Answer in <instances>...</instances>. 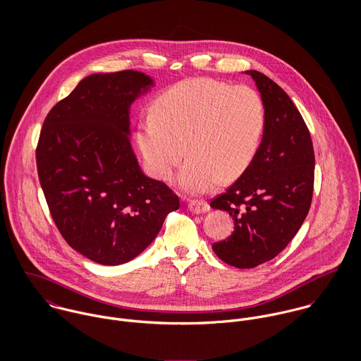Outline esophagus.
<instances>
[{"mask_svg": "<svg viewBox=\"0 0 361 361\" xmlns=\"http://www.w3.org/2000/svg\"><path fill=\"white\" fill-rule=\"evenodd\" d=\"M188 208H189V211L193 212V214H203V212L209 211L208 203L203 202V200H192V202H189Z\"/></svg>", "mask_w": 361, "mask_h": 361, "instance_id": "esophagus-1", "label": "esophagus"}]
</instances>
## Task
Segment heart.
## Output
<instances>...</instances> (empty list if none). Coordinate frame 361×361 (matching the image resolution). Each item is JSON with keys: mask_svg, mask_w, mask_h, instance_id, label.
<instances>
[{"mask_svg": "<svg viewBox=\"0 0 361 361\" xmlns=\"http://www.w3.org/2000/svg\"><path fill=\"white\" fill-rule=\"evenodd\" d=\"M265 130V106L252 87L195 78L166 89L135 133L149 172L192 195L215 189L222 178L235 180L252 165Z\"/></svg>", "mask_w": 361, "mask_h": 361, "instance_id": "b5f03b06", "label": "heart"}]
</instances>
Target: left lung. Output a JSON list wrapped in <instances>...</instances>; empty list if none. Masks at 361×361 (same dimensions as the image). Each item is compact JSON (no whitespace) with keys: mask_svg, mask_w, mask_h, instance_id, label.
<instances>
[{"mask_svg":"<svg viewBox=\"0 0 361 361\" xmlns=\"http://www.w3.org/2000/svg\"><path fill=\"white\" fill-rule=\"evenodd\" d=\"M265 106V130L247 171L209 206L229 212L235 231L212 245L236 268H255L276 257L309 214L314 150L309 129L289 96L268 76L246 71Z\"/></svg>","mask_w":361,"mask_h":361,"instance_id":"1","label":"left lung"}]
</instances>
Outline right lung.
<instances>
[{
	"label": "right lung",
	"mask_w": 361,
	"mask_h": 361,
	"mask_svg": "<svg viewBox=\"0 0 361 361\" xmlns=\"http://www.w3.org/2000/svg\"><path fill=\"white\" fill-rule=\"evenodd\" d=\"M154 82L137 71L94 73L55 104L36 161L52 219L82 256L119 265L158 235L179 197L147 178L130 146L129 108Z\"/></svg>",
	"instance_id": "1"
}]
</instances>
